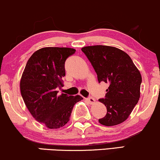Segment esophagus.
I'll return each mask as SVG.
<instances>
[{
  "instance_id": "obj_1",
  "label": "esophagus",
  "mask_w": 160,
  "mask_h": 160,
  "mask_svg": "<svg viewBox=\"0 0 160 160\" xmlns=\"http://www.w3.org/2000/svg\"><path fill=\"white\" fill-rule=\"evenodd\" d=\"M85 100H86L87 102H88V103L90 104H93V103H95V102H96L95 98H92V97H89V98H87Z\"/></svg>"
}]
</instances>
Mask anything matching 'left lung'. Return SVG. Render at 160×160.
I'll return each mask as SVG.
<instances>
[{"label":"left lung","instance_id":"1","mask_svg":"<svg viewBox=\"0 0 160 160\" xmlns=\"http://www.w3.org/2000/svg\"><path fill=\"white\" fill-rule=\"evenodd\" d=\"M82 50L93 67L98 82L109 84L105 98L98 99L107 108L106 116L98 122L105 126L119 125L128 119L140 97V72L131 57L116 47L95 45Z\"/></svg>","mask_w":160,"mask_h":160}]
</instances>
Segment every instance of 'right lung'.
I'll return each mask as SVG.
<instances>
[{
	"label": "right lung",
	"mask_w": 160,
	"mask_h": 160,
	"mask_svg": "<svg viewBox=\"0 0 160 160\" xmlns=\"http://www.w3.org/2000/svg\"><path fill=\"white\" fill-rule=\"evenodd\" d=\"M76 50L68 47H43L29 58L20 81V90L27 109L47 128L58 129L70 120L74 104L83 99L79 95H58L63 87L64 63Z\"/></svg>",
	"instance_id": "right-lung-1"
}]
</instances>
